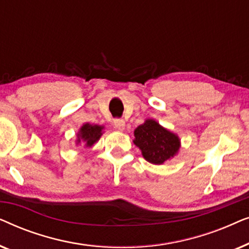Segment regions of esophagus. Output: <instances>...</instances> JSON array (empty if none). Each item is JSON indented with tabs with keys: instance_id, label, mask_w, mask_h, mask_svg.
I'll return each instance as SVG.
<instances>
[{
	"instance_id": "obj_1",
	"label": "esophagus",
	"mask_w": 249,
	"mask_h": 249,
	"mask_svg": "<svg viewBox=\"0 0 249 249\" xmlns=\"http://www.w3.org/2000/svg\"><path fill=\"white\" fill-rule=\"evenodd\" d=\"M114 127L118 129V130H124V127H125V122L124 120H122V119H115L114 120Z\"/></svg>"
}]
</instances>
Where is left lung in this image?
Wrapping results in <instances>:
<instances>
[{"instance_id":"8db88e82","label":"left lung","mask_w":249,"mask_h":249,"mask_svg":"<svg viewBox=\"0 0 249 249\" xmlns=\"http://www.w3.org/2000/svg\"><path fill=\"white\" fill-rule=\"evenodd\" d=\"M134 135V144L141 149L146 161L153 164H163L173 158L180 148L178 136L153 119H147L138 125Z\"/></svg>"}]
</instances>
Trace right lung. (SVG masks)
Here are the masks:
<instances>
[{"instance_id":"1","label":"right lung","mask_w":249,"mask_h":249,"mask_svg":"<svg viewBox=\"0 0 249 249\" xmlns=\"http://www.w3.org/2000/svg\"><path fill=\"white\" fill-rule=\"evenodd\" d=\"M103 125L85 124L83 127L80 128V130L77 135V144L85 142V146H86V147L93 146L95 142L101 138L102 132H103Z\"/></svg>"}]
</instances>
